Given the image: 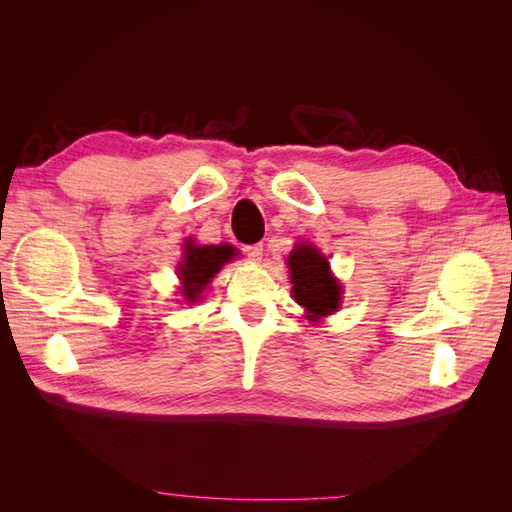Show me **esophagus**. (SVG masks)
<instances>
[{
	"instance_id": "1",
	"label": "esophagus",
	"mask_w": 512,
	"mask_h": 512,
	"mask_svg": "<svg viewBox=\"0 0 512 512\" xmlns=\"http://www.w3.org/2000/svg\"><path fill=\"white\" fill-rule=\"evenodd\" d=\"M245 254L252 262H260L262 260V245H247Z\"/></svg>"
}]
</instances>
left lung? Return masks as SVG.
<instances>
[{
  "instance_id": "obj_1",
  "label": "left lung",
  "mask_w": 512,
  "mask_h": 512,
  "mask_svg": "<svg viewBox=\"0 0 512 512\" xmlns=\"http://www.w3.org/2000/svg\"><path fill=\"white\" fill-rule=\"evenodd\" d=\"M286 265L290 269L292 297L305 307V318L318 322L331 316L342 305V284L331 273L329 260L318 247L297 243L290 252Z\"/></svg>"
}]
</instances>
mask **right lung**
Segmentation results:
<instances>
[{
    "label": "right lung",
    "instance_id": "obj_1",
    "mask_svg": "<svg viewBox=\"0 0 512 512\" xmlns=\"http://www.w3.org/2000/svg\"><path fill=\"white\" fill-rule=\"evenodd\" d=\"M239 256L237 247H232L228 243L222 245H196L194 239H188L183 243V260L177 267V275L181 280V294L185 303H196L200 299V294L207 290L215 273H220V269L226 265V262L235 260Z\"/></svg>",
    "mask_w": 512,
    "mask_h": 512
}]
</instances>
